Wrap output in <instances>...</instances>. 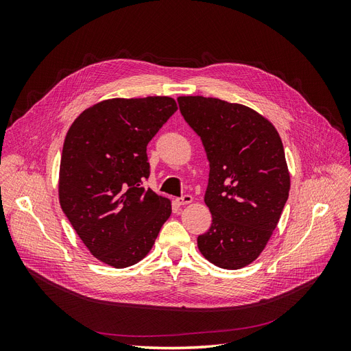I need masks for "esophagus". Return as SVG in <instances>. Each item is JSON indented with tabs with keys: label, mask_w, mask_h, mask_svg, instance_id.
<instances>
[{
	"label": "esophagus",
	"mask_w": 351,
	"mask_h": 351,
	"mask_svg": "<svg viewBox=\"0 0 351 351\" xmlns=\"http://www.w3.org/2000/svg\"><path fill=\"white\" fill-rule=\"evenodd\" d=\"M176 202H177V205H189V204H192L193 202V197H192V195H183L182 197H177L176 199Z\"/></svg>",
	"instance_id": "esophagus-1"
}]
</instances>
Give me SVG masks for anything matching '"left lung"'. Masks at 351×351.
Instances as JSON below:
<instances>
[{
	"label": "left lung",
	"instance_id": "1",
	"mask_svg": "<svg viewBox=\"0 0 351 351\" xmlns=\"http://www.w3.org/2000/svg\"><path fill=\"white\" fill-rule=\"evenodd\" d=\"M177 102L209 161L205 204L212 224L197 237V247L217 267L240 269L267 246L289 199L281 137L244 105L205 97H180Z\"/></svg>",
	"mask_w": 351,
	"mask_h": 351
}]
</instances>
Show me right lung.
I'll list each match as a JSON object with an SVG mask.
<instances>
[{
	"label": "right lung",
	"instance_id": "1",
	"mask_svg": "<svg viewBox=\"0 0 351 351\" xmlns=\"http://www.w3.org/2000/svg\"><path fill=\"white\" fill-rule=\"evenodd\" d=\"M177 111L168 97L102 101L67 132L60 164V205L95 258L127 268L152 249L171 204L145 189L146 146Z\"/></svg>",
	"mask_w": 351,
	"mask_h": 351
}]
</instances>
